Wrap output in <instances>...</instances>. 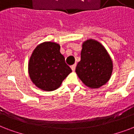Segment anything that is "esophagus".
<instances>
[{"mask_svg":"<svg viewBox=\"0 0 134 134\" xmlns=\"http://www.w3.org/2000/svg\"><path fill=\"white\" fill-rule=\"evenodd\" d=\"M71 70H72V71H74V70H75V68H76V65H71Z\"/></svg>","mask_w":134,"mask_h":134,"instance_id":"esophagus-1","label":"esophagus"}]
</instances>
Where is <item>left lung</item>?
<instances>
[{
  "label": "left lung",
  "mask_w": 134,
  "mask_h": 134,
  "mask_svg": "<svg viewBox=\"0 0 134 134\" xmlns=\"http://www.w3.org/2000/svg\"><path fill=\"white\" fill-rule=\"evenodd\" d=\"M113 68L110 55L101 43L92 39L83 42L76 73L86 86L92 89L105 85L111 76Z\"/></svg>",
  "instance_id": "1"
}]
</instances>
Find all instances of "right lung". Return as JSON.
<instances>
[{
	"mask_svg": "<svg viewBox=\"0 0 134 134\" xmlns=\"http://www.w3.org/2000/svg\"><path fill=\"white\" fill-rule=\"evenodd\" d=\"M60 46L44 42L37 46L28 62V74L32 82L40 90L53 91L61 86L71 72L60 53Z\"/></svg>",
	"mask_w": 134,
	"mask_h": 134,
	"instance_id": "add662e5",
	"label": "right lung"
}]
</instances>
